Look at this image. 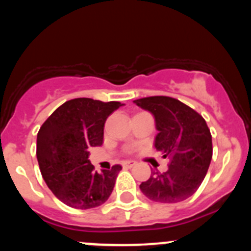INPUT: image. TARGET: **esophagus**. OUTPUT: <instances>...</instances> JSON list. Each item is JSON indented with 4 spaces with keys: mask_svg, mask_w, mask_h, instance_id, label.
<instances>
[{
    "mask_svg": "<svg viewBox=\"0 0 251 251\" xmlns=\"http://www.w3.org/2000/svg\"><path fill=\"white\" fill-rule=\"evenodd\" d=\"M135 162H133V160H127V162H124L123 163V166L124 168H132V166L135 165Z\"/></svg>",
    "mask_w": 251,
    "mask_h": 251,
    "instance_id": "34e87169",
    "label": "esophagus"
}]
</instances>
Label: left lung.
Instances as JSON below:
<instances>
[{
	"label": "left lung",
	"instance_id": "left-lung-1",
	"mask_svg": "<svg viewBox=\"0 0 251 251\" xmlns=\"http://www.w3.org/2000/svg\"><path fill=\"white\" fill-rule=\"evenodd\" d=\"M134 102L154 116L159 131L154 148L170 159L168 171L152 172L140 190L158 203L185 201L201 186L212 158V138L205 119L171 97H148Z\"/></svg>",
	"mask_w": 251,
	"mask_h": 251
}]
</instances>
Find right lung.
Masks as SVG:
<instances>
[{"instance_id": "right-lung-1", "label": "right lung", "mask_w": 251, "mask_h": 251, "mask_svg": "<svg viewBox=\"0 0 251 251\" xmlns=\"http://www.w3.org/2000/svg\"><path fill=\"white\" fill-rule=\"evenodd\" d=\"M119 101L103 102L76 98L62 103L37 132L36 157L50 191L66 205L92 209L101 205L113 191L120 165L98 174L88 160V150L100 146L103 126Z\"/></svg>"}]
</instances>
